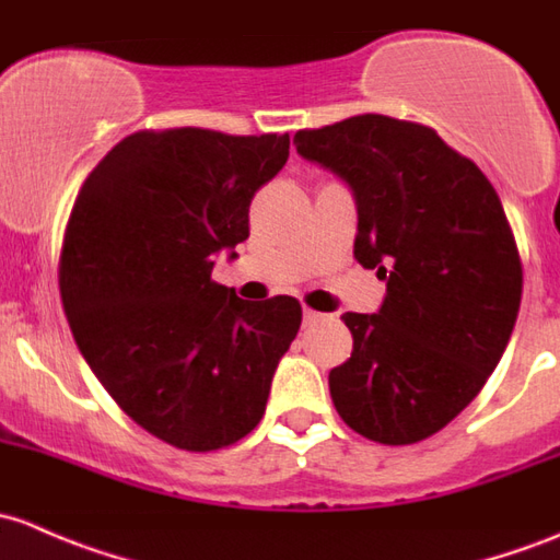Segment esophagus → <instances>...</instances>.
I'll return each instance as SVG.
<instances>
[{
  "label": "esophagus",
  "instance_id": "1",
  "mask_svg": "<svg viewBox=\"0 0 560 560\" xmlns=\"http://www.w3.org/2000/svg\"><path fill=\"white\" fill-rule=\"evenodd\" d=\"M302 318H304V326H313V323H318V320L323 318V315L315 313V310L304 307V310H302Z\"/></svg>",
  "mask_w": 560,
  "mask_h": 560
}]
</instances>
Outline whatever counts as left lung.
Segmentation results:
<instances>
[{"instance_id":"left-lung-1","label":"left lung","mask_w":560,"mask_h":560,"mask_svg":"<svg viewBox=\"0 0 560 560\" xmlns=\"http://www.w3.org/2000/svg\"><path fill=\"white\" fill-rule=\"evenodd\" d=\"M293 145L348 183L353 256L385 280L377 313L342 315L353 353L328 372L334 407L380 445L425 440L480 394L515 328L523 269L499 194L434 129L388 115L296 131Z\"/></svg>"}]
</instances>
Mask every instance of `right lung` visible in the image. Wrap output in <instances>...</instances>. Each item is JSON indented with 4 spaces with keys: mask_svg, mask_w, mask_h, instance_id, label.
<instances>
[{
    "mask_svg": "<svg viewBox=\"0 0 560 560\" xmlns=\"http://www.w3.org/2000/svg\"><path fill=\"white\" fill-rule=\"evenodd\" d=\"M288 135L137 131L74 199L59 288L85 364L135 423L180 451L234 445L264 418L302 326L293 296L245 302L212 280L250 234V199Z\"/></svg>",
    "mask_w": 560,
    "mask_h": 560,
    "instance_id": "right-lung-1",
    "label": "right lung"
}]
</instances>
